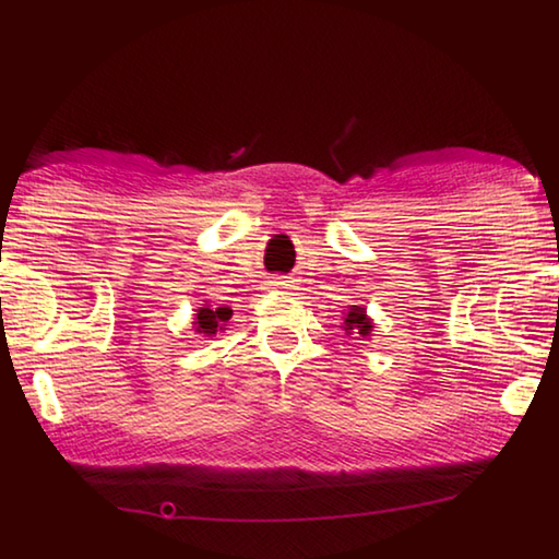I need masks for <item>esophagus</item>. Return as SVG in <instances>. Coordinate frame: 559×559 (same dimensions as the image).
I'll list each match as a JSON object with an SVG mask.
<instances>
[{
    "label": "esophagus",
    "instance_id": "1",
    "mask_svg": "<svg viewBox=\"0 0 559 559\" xmlns=\"http://www.w3.org/2000/svg\"><path fill=\"white\" fill-rule=\"evenodd\" d=\"M269 283H271V286H286V281H281V278H273Z\"/></svg>",
    "mask_w": 559,
    "mask_h": 559
}]
</instances>
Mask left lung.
Listing matches in <instances>:
<instances>
[{
    "label": "left lung",
    "instance_id": "left-lung-1",
    "mask_svg": "<svg viewBox=\"0 0 559 559\" xmlns=\"http://www.w3.org/2000/svg\"><path fill=\"white\" fill-rule=\"evenodd\" d=\"M345 333H357V335H370V330H372V320L367 318V313H365V308H357V306H353L347 310V316H345Z\"/></svg>",
    "mask_w": 559,
    "mask_h": 559
}]
</instances>
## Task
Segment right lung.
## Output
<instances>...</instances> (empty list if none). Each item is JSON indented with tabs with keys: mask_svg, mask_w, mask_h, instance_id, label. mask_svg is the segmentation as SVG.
Returning <instances> with one entry per match:
<instances>
[{
	"mask_svg": "<svg viewBox=\"0 0 559 559\" xmlns=\"http://www.w3.org/2000/svg\"><path fill=\"white\" fill-rule=\"evenodd\" d=\"M229 318H231V310L229 308L204 306V308L197 310L192 325H194L197 333H202L204 337H210V335H216V333H222V330H226L224 325H226V320H229Z\"/></svg>",
	"mask_w": 559,
	"mask_h": 559,
	"instance_id": "add662e5",
	"label": "right lung"
}]
</instances>
